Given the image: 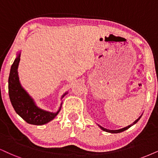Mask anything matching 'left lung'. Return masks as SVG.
<instances>
[{
	"label": "left lung",
	"instance_id": "1",
	"mask_svg": "<svg viewBox=\"0 0 158 158\" xmlns=\"http://www.w3.org/2000/svg\"><path fill=\"white\" fill-rule=\"evenodd\" d=\"M141 116H142V115H141ZM141 116H140V117H139V118H137V119H136V120L135 121V122H133V124H130L129 126H127V127H124V128H122V129H119V130H108V129H106V128H104V127H102V126L99 125V124H98V126L100 127V128L101 130H102L103 131H106V132H107V133H122V132L124 131V130H127L128 128H130V127H132V126H133V125H134V124H135L137 123V122H139V120L140 119V118H141Z\"/></svg>",
	"mask_w": 158,
	"mask_h": 158
}]
</instances>
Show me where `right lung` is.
<instances>
[{"label":"right lung","instance_id":"1","mask_svg":"<svg viewBox=\"0 0 158 158\" xmlns=\"http://www.w3.org/2000/svg\"><path fill=\"white\" fill-rule=\"evenodd\" d=\"M20 53L17 57L11 67L9 77V95L14 109L17 114L27 123L34 125H42L52 121L57 116L61 109L62 102L56 112H50L43 110L36 106L34 99L29 95L19 82L18 75V66L20 61ZM68 93L62 95L61 99Z\"/></svg>","mask_w":158,"mask_h":158}]
</instances>
